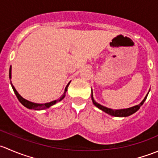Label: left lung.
<instances>
[{
	"mask_svg": "<svg viewBox=\"0 0 158 158\" xmlns=\"http://www.w3.org/2000/svg\"><path fill=\"white\" fill-rule=\"evenodd\" d=\"M148 95V94H147V95H146L145 98H144V100H143V101L141 102L139 105H138V106H133V107L128 108V109H119V110H113V109H109V108H106V107H105V106H101V105L98 104V103H97L94 100L93 96H92V102H93V104L95 105L97 108H98L99 109L102 110L103 111H105V112L107 113V114H110V115L115 116V117H127V116H129V115H131V114H134L135 112H136V111L140 109V107H141V106L144 104V101H145L146 98H147Z\"/></svg>",
	"mask_w": 158,
	"mask_h": 158,
	"instance_id": "8db88e82",
	"label": "left lung"
}]
</instances>
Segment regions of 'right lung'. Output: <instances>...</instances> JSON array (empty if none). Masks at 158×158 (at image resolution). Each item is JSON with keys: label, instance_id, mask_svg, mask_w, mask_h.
<instances>
[{"label": "right lung", "instance_id": "1", "mask_svg": "<svg viewBox=\"0 0 158 158\" xmlns=\"http://www.w3.org/2000/svg\"><path fill=\"white\" fill-rule=\"evenodd\" d=\"M9 78L11 79V66L10 67V71H9ZM70 82L68 83V85H66V89H65V92H64V94H63V95H62V97H60V98H59V99H56V100H54V101L52 102H48V103H45V104H37V103H33V102H29L27 101V100H26L25 98H23V97H21L20 95V94L18 93V92H17V90H16L15 88L14 87V85H13V84L11 83V86H12L13 88V90H14V93H15L16 96H17V98H18V100L20 101V102L21 103L23 106H24L25 107L27 108V109H34V110H42V109H48V108L50 107V106H53V105H55L56 103H57L58 102L61 101L62 99H63V98L65 97V94H66V91H67V88H68V85H69Z\"/></svg>", "mask_w": 158, "mask_h": 158}]
</instances>
